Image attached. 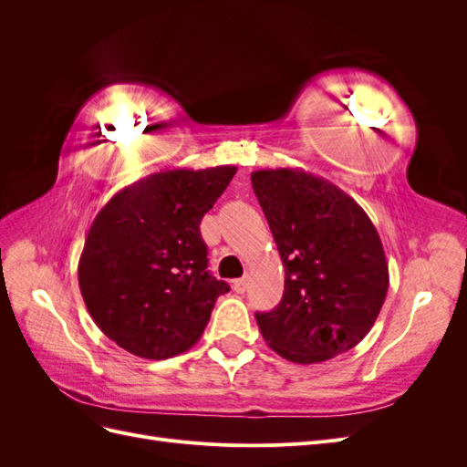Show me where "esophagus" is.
I'll return each instance as SVG.
<instances>
[{"instance_id": "obj_1", "label": "esophagus", "mask_w": 467, "mask_h": 467, "mask_svg": "<svg viewBox=\"0 0 467 467\" xmlns=\"http://www.w3.org/2000/svg\"><path fill=\"white\" fill-rule=\"evenodd\" d=\"M232 286H234V292L244 294L245 288H247V278H237V280H234Z\"/></svg>"}]
</instances>
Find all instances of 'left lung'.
<instances>
[{
  "label": "left lung",
  "instance_id": "8db88e82",
  "mask_svg": "<svg viewBox=\"0 0 467 467\" xmlns=\"http://www.w3.org/2000/svg\"><path fill=\"white\" fill-rule=\"evenodd\" d=\"M251 185L286 273L278 306L255 314L263 338L296 364L343 355L368 335L389 286L372 220L345 191L302 169H261Z\"/></svg>",
  "mask_w": 467,
  "mask_h": 467
}]
</instances>
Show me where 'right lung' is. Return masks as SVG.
I'll use <instances>...</instances> for the list:
<instances>
[{
    "mask_svg": "<svg viewBox=\"0 0 467 467\" xmlns=\"http://www.w3.org/2000/svg\"><path fill=\"white\" fill-rule=\"evenodd\" d=\"M237 167L169 169L124 187L91 223L78 265L93 321L136 357L165 360L199 341L218 296L201 220Z\"/></svg>",
    "mask_w": 467,
    "mask_h": 467,
    "instance_id": "add662e5",
    "label": "right lung"
}]
</instances>
